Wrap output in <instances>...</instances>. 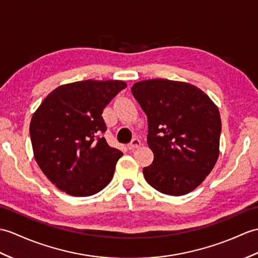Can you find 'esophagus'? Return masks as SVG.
Returning <instances> with one entry per match:
<instances>
[{
    "instance_id": "34e87169",
    "label": "esophagus",
    "mask_w": 258,
    "mask_h": 258,
    "mask_svg": "<svg viewBox=\"0 0 258 258\" xmlns=\"http://www.w3.org/2000/svg\"><path fill=\"white\" fill-rule=\"evenodd\" d=\"M141 146V141L139 139H134L133 141H132L128 145H127V148L130 149V151H134V149L139 148Z\"/></svg>"
}]
</instances>
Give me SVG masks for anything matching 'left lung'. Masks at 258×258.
Returning <instances> with one entry per match:
<instances>
[{
  "instance_id": "1",
  "label": "left lung",
  "mask_w": 258,
  "mask_h": 258,
  "mask_svg": "<svg viewBox=\"0 0 258 258\" xmlns=\"http://www.w3.org/2000/svg\"><path fill=\"white\" fill-rule=\"evenodd\" d=\"M132 93L146 113L153 163L146 181L161 194L183 196L211 172L219 157L220 112L190 83L167 79L136 82Z\"/></svg>"
}]
</instances>
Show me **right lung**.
<instances>
[{
  "mask_svg": "<svg viewBox=\"0 0 258 258\" xmlns=\"http://www.w3.org/2000/svg\"><path fill=\"white\" fill-rule=\"evenodd\" d=\"M126 88L118 80H85L58 87L34 113V156L46 177L66 194L88 197L112 180L123 153L103 135L104 107Z\"/></svg>",
  "mask_w": 258,
  "mask_h": 258,
  "instance_id": "add662e5",
  "label": "right lung"
}]
</instances>
